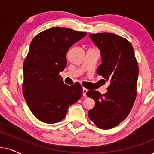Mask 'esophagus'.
<instances>
[{
	"mask_svg": "<svg viewBox=\"0 0 154 154\" xmlns=\"http://www.w3.org/2000/svg\"><path fill=\"white\" fill-rule=\"evenodd\" d=\"M88 91V89L86 88H82V95L84 97H86L87 96V92Z\"/></svg>",
	"mask_w": 154,
	"mask_h": 154,
	"instance_id": "esophagus-1",
	"label": "esophagus"
}]
</instances>
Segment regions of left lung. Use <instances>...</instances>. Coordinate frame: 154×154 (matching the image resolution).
Instances as JSON below:
<instances>
[{"mask_svg": "<svg viewBox=\"0 0 154 154\" xmlns=\"http://www.w3.org/2000/svg\"><path fill=\"white\" fill-rule=\"evenodd\" d=\"M89 38L100 50L102 64L97 74L110 84L106 94L95 90L87 92L95 102L89 117L97 127L110 129L131 112L137 97L139 67L133 47L126 39L107 32L90 34Z\"/></svg>", "mask_w": 154, "mask_h": 154, "instance_id": "left-lung-1", "label": "left lung"}]
</instances>
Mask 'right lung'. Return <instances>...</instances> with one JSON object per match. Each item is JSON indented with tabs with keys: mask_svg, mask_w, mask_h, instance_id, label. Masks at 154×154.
<instances>
[{
	"mask_svg": "<svg viewBox=\"0 0 154 154\" xmlns=\"http://www.w3.org/2000/svg\"><path fill=\"white\" fill-rule=\"evenodd\" d=\"M86 32L52 28L33 38L23 64V96L35 117L46 124L59 122L82 95L80 84L65 85L59 75L67 66L66 54Z\"/></svg>",
	"mask_w": 154,
	"mask_h": 154,
	"instance_id": "add662e5",
	"label": "right lung"
}]
</instances>
